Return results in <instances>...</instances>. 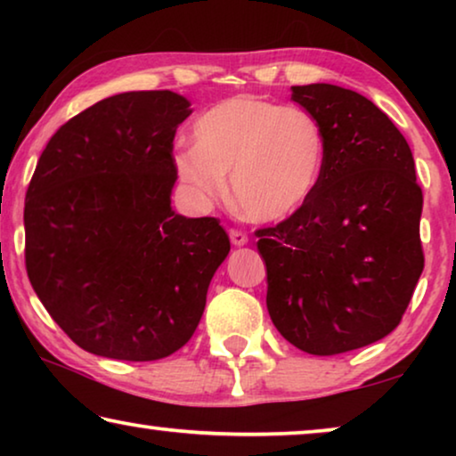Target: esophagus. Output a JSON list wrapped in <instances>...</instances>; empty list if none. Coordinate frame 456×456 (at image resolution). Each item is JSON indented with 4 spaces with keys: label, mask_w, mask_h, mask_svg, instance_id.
<instances>
[{
    "label": "esophagus",
    "mask_w": 456,
    "mask_h": 456,
    "mask_svg": "<svg viewBox=\"0 0 456 456\" xmlns=\"http://www.w3.org/2000/svg\"><path fill=\"white\" fill-rule=\"evenodd\" d=\"M230 242H232L234 247H245L248 239L245 232H240V230H230Z\"/></svg>",
    "instance_id": "esophagus-1"
}]
</instances>
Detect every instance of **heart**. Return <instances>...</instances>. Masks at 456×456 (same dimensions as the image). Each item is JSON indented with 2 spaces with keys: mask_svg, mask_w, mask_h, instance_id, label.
I'll return each instance as SVG.
<instances>
[{
  "mask_svg": "<svg viewBox=\"0 0 456 456\" xmlns=\"http://www.w3.org/2000/svg\"><path fill=\"white\" fill-rule=\"evenodd\" d=\"M195 147L174 155L192 201L211 205L226 192L253 222H282L315 195L326 170V133L307 110L255 95L211 105L192 124Z\"/></svg>",
  "mask_w": 456,
  "mask_h": 456,
  "instance_id": "obj_1",
  "label": "heart"
}]
</instances>
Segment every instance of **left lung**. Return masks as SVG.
Instances as JSON below:
<instances>
[{"label": "left lung", "instance_id": "1", "mask_svg": "<svg viewBox=\"0 0 456 456\" xmlns=\"http://www.w3.org/2000/svg\"><path fill=\"white\" fill-rule=\"evenodd\" d=\"M326 133V170L301 211L257 230L267 311L290 345L338 354L388 336L423 272V195L388 116L351 89L292 86Z\"/></svg>", "mask_w": 456, "mask_h": 456}]
</instances>
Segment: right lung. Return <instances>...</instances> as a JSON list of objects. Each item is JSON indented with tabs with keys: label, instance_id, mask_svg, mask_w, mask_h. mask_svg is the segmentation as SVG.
<instances>
[{
	"label": "right lung",
	"instance_id": "obj_1",
	"mask_svg": "<svg viewBox=\"0 0 456 456\" xmlns=\"http://www.w3.org/2000/svg\"><path fill=\"white\" fill-rule=\"evenodd\" d=\"M172 91H130L68 120L43 149L24 201L27 272L80 348L155 361L199 326L230 240L216 217L172 209V141L191 116Z\"/></svg>",
	"mask_w": 456,
	"mask_h": 456
}]
</instances>
